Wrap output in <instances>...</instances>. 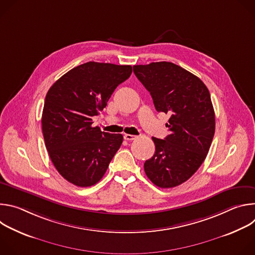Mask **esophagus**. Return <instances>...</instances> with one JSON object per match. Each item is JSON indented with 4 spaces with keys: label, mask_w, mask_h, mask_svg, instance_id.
<instances>
[{
    "label": "esophagus",
    "mask_w": 255,
    "mask_h": 255,
    "mask_svg": "<svg viewBox=\"0 0 255 255\" xmlns=\"http://www.w3.org/2000/svg\"><path fill=\"white\" fill-rule=\"evenodd\" d=\"M124 139L127 140V141H132V140L136 139V136L131 135V134H125V135H124Z\"/></svg>",
    "instance_id": "1"
}]
</instances>
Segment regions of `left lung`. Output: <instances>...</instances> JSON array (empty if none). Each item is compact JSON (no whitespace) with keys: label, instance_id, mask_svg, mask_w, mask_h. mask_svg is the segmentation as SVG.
Wrapping results in <instances>:
<instances>
[{"label":"left lung","instance_id":"1","mask_svg":"<svg viewBox=\"0 0 255 255\" xmlns=\"http://www.w3.org/2000/svg\"><path fill=\"white\" fill-rule=\"evenodd\" d=\"M133 71L153 100L157 112L169 114L170 134L152 137L155 153L144 170L162 189L188 180L204 162L215 133V112L209 90L192 72L172 62L134 65Z\"/></svg>","mask_w":255,"mask_h":255}]
</instances>
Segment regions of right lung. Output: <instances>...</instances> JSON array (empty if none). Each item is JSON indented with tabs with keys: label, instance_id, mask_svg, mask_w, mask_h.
Masks as SVG:
<instances>
[{
	"label": "right lung",
	"instance_id": "add662e5",
	"mask_svg": "<svg viewBox=\"0 0 255 255\" xmlns=\"http://www.w3.org/2000/svg\"><path fill=\"white\" fill-rule=\"evenodd\" d=\"M131 74V65L89 61L47 92L41 119L45 146L57 171L75 186L96 185L120 148L122 134L102 132L92 118Z\"/></svg>",
	"mask_w": 255,
	"mask_h": 255
}]
</instances>
